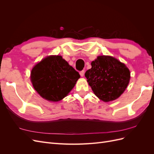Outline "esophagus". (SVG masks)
Listing matches in <instances>:
<instances>
[{"label": "esophagus", "mask_w": 154, "mask_h": 154, "mask_svg": "<svg viewBox=\"0 0 154 154\" xmlns=\"http://www.w3.org/2000/svg\"><path fill=\"white\" fill-rule=\"evenodd\" d=\"M84 73H85V71H83H83H80V76H81L82 77H83V76H84Z\"/></svg>", "instance_id": "1"}]
</instances>
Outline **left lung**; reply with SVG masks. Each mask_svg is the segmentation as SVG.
Returning a JSON list of instances; mask_svg holds the SVG:
<instances>
[{"instance_id":"1","label":"left lung","mask_w":154,"mask_h":154,"mask_svg":"<svg viewBox=\"0 0 154 154\" xmlns=\"http://www.w3.org/2000/svg\"><path fill=\"white\" fill-rule=\"evenodd\" d=\"M91 66L85 76L98 98L108 102L123 94L130 78L129 69L124 63L110 56H99Z\"/></svg>"}]
</instances>
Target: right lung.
<instances>
[{
  "mask_svg": "<svg viewBox=\"0 0 154 154\" xmlns=\"http://www.w3.org/2000/svg\"><path fill=\"white\" fill-rule=\"evenodd\" d=\"M80 78L61 56H50L32 68L31 80L43 98L58 101L66 97Z\"/></svg>",
  "mask_w": 154,
  "mask_h": 154,
  "instance_id": "obj_1",
  "label": "right lung"
}]
</instances>
